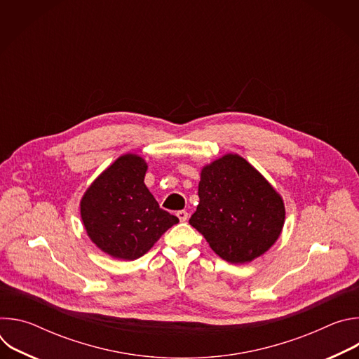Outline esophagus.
Returning <instances> with one entry per match:
<instances>
[{
    "mask_svg": "<svg viewBox=\"0 0 359 359\" xmlns=\"http://www.w3.org/2000/svg\"><path fill=\"white\" fill-rule=\"evenodd\" d=\"M176 216H177V219L183 223V222H186L187 220V217H189V215H187V212H184V210H180V212H177L176 213Z\"/></svg>",
    "mask_w": 359,
    "mask_h": 359,
    "instance_id": "34e87169",
    "label": "esophagus"
}]
</instances>
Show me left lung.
<instances>
[{
  "label": "left lung",
  "instance_id": "left-lung-1",
  "mask_svg": "<svg viewBox=\"0 0 359 359\" xmlns=\"http://www.w3.org/2000/svg\"><path fill=\"white\" fill-rule=\"evenodd\" d=\"M198 198L189 223L229 263L244 264L260 257L283 231V197L236 153L201 168Z\"/></svg>",
  "mask_w": 359,
  "mask_h": 359
}]
</instances>
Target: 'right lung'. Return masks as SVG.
Masks as SVG:
<instances>
[{"label":"right lung","mask_w":359,"mask_h":359,"mask_svg":"<svg viewBox=\"0 0 359 359\" xmlns=\"http://www.w3.org/2000/svg\"><path fill=\"white\" fill-rule=\"evenodd\" d=\"M147 163L135 153L119 156L86 189L81 219L92 243L118 260L146 254L179 219L161 209L144 184Z\"/></svg>","instance_id":"1"}]
</instances>
